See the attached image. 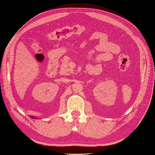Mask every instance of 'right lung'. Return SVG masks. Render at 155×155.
Returning <instances> with one entry per match:
<instances>
[{"mask_svg":"<svg viewBox=\"0 0 155 155\" xmlns=\"http://www.w3.org/2000/svg\"><path fill=\"white\" fill-rule=\"evenodd\" d=\"M32 118H33V119H35V117H31Z\"/></svg>","mask_w":155,"mask_h":155,"instance_id":"1","label":"right lung"}]
</instances>
